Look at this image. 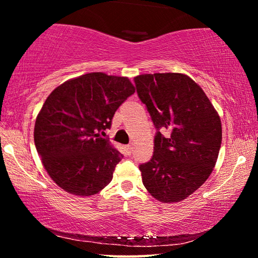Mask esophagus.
<instances>
[{"label":"esophagus","instance_id":"obj_1","mask_svg":"<svg viewBox=\"0 0 258 258\" xmlns=\"http://www.w3.org/2000/svg\"><path fill=\"white\" fill-rule=\"evenodd\" d=\"M126 150H127V154L131 155V152H132V150H133V146L132 145L126 146Z\"/></svg>","mask_w":258,"mask_h":258}]
</instances>
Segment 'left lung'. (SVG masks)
<instances>
[{
  "instance_id": "obj_1",
  "label": "left lung",
  "mask_w": 258,
  "mask_h": 258,
  "mask_svg": "<svg viewBox=\"0 0 258 258\" xmlns=\"http://www.w3.org/2000/svg\"><path fill=\"white\" fill-rule=\"evenodd\" d=\"M155 125L154 155L139 166L142 182L161 203H177L202 186L215 167L222 124L197 83L177 73L134 78ZM168 131V135L161 133Z\"/></svg>"
}]
</instances>
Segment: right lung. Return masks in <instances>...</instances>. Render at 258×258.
<instances>
[{
    "label": "right lung",
    "instance_id": "1",
    "mask_svg": "<svg viewBox=\"0 0 258 258\" xmlns=\"http://www.w3.org/2000/svg\"><path fill=\"white\" fill-rule=\"evenodd\" d=\"M135 92L128 78L90 73L52 91L38 113L34 141L46 172L61 189L95 195L123 158L108 139L112 117Z\"/></svg>",
    "mask_w": 258,
    "mask_h": 258
}]
</instances>
